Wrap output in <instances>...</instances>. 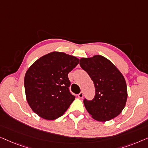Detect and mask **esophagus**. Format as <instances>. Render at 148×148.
I'll list each match as a JSON object with an SVG mask.
<instances>
[{"mask_svg":"<svg viewBox=\"0 0 148 148\" xmlns=\"http://www.w3.org/2000/svg\"><path fill=\"white\" fill-rule=\"evenodd\" d=\"M83 96H84V93H83V92H81L79 94H78V97L79 98H82Z\"/></svg>","mask_w":148,"mask_h":148,"instance_id":"1","label":"esophagus"}]
</instances>
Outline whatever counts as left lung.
Instances as JSON below:
<instances>
[{
    "mask_svg": "<svg viewBox=\"0 0 148 148\" xmlns=\"http://www.w3.org/2000/svg\"><path fill=\"white\" fill-rule=\"evenodd\" d=\"M80 66L94 82L96 94L92 100L85 98L84 104L92 118L99 121L114 119L122 112L127 98L124 77L104 56L80 59Z\"/></svg>",
    "mask_w": 148,
    "mask_h": 148,
    "instance_id": "left-lung-1",
    "label": "left lung"
}]
</instances>
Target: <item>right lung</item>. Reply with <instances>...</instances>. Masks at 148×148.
I'll use <instances>...</instances> for the list:
<instances>
[{
  "label": "right lung",
  "instance_id": "1",
  "mask_svg": "<svg viewBox=\"0 0 148 148\" xmlns=\"http://www.w3.org/2000/svg\"><path fill=\"white\" fill-rule=\"evenodd\" d=\"M79 62L75 56L53 52L36 60L24 79L26 98L40 117L54 120L66 112L75 96L70 92L68 74Z\"/></svg>",
  "mask_w": 148,
  "mask_h": 148
}]
</instances>
